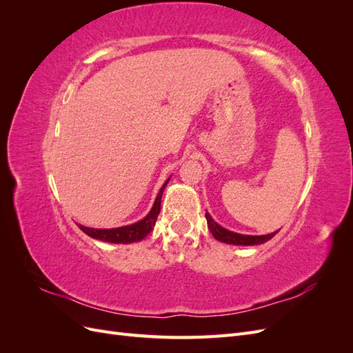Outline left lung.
I'll use <instances>...</instances> for the list:
<instances>
[{
    "label": "left lung",
    "instance_id": "left-lung-1",
    "mask_svg": "<svg viewBox=\"0 0 353 353\" xmlns=\"http://www.w3.org/2000/svg\"><path fill=\"white\" fill-rule=\"evenodd\" d=\"M206 219H208V227L212 232V236L216 240H219L222 243H228V244H237V245L262 244V243H266L268 240H271L276 234V231H275L271 234H266V236H244V234H237V232H232V231L222 228L210 218L208 212H206Z\"/></svg>",
    "mask_w": 353,
    "mask_h": 353
}]
</instances>
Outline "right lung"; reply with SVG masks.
Masks as SVG:
<instances>
[{
    "label": "right lung",
    "mask_w": 353,
    "mask_h": 353,
    "mask_svg": "<svg viewBox=\"0 0 353 353\" xmlns=\"http://www.w3.org/2000/svg\"><path fill=\"white\" fill-rule=\"evenodd\" d=\"M169 181V179H168ZM168 181L163 184V187L160 188L159 194L156 197L154 205L150 210L148 215L141 219L140 222H135L132 225H126V227H121V228H112V230H95V228H88V227H82L79 225V228L87 234V236L97 239L101 241H108V243H134V241H141L143 239H145L150 231L153 230L156 219L160 213V199H162V193L168 184Z\"/></svg>",
    "instance_id": "add662e5"
}]
</instances>
